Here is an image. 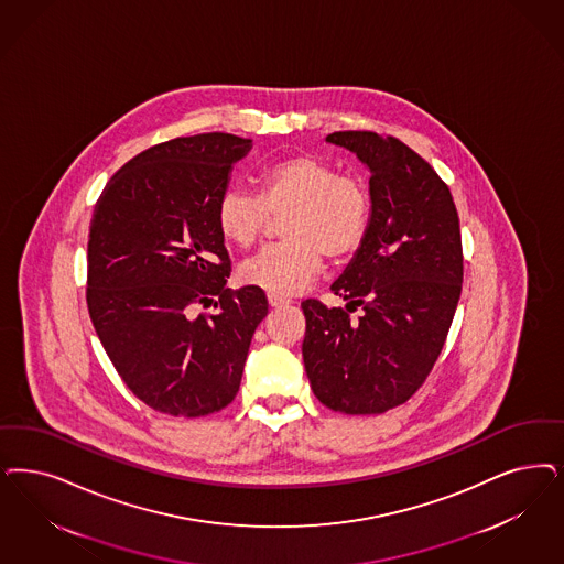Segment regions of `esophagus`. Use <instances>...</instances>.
<instances>
[{"mask_svg":"<svg viewBox=\"0 0 564 564\" xmlns=\"http://www.w3.org/2000/svg\"><path fill=\"white\" fill-rule=\"evenodd\" d=\"M269 304H271V308H283V306L290 304V300L281 297V295H274V293H269Z\"/></svg>","mask_w":564,"mask_h":564,"instance_id":"34e87169","label":"esophagus"}]
</instances>
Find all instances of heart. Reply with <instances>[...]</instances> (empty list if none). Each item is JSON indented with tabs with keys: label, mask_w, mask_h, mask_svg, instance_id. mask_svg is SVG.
<instances>
[{
	"label": "heart",
	"mask_w": 564,
	"mask_h": 564,
	"mask_svg": "<svg viewBox=\"0 0 564 564\" xmlns=\"http://www.w3.org/2000/svg\"><path fill=\"white\" fill-rule=\"evenodd\" d=\"M258 197L225 189L214 208L220 235L241 250L267 234L271 216L285 213V241L248 260L243 283L288 297L304 292L323 271L325 256L341 260L356 252L369 231L370 194L362 178L312 154H292L267 164L258 176Z\"/></svg>",
	"instance_id": "heart-1"
}]
</instances>
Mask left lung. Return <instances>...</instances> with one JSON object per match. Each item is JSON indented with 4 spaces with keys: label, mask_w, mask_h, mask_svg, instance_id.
<instances>
[{
    "label": "left lung",
    "mask_w": 564,
    "mask_h": 564,
    "mask_svg": "<svg viewBox=\"0 0 564 564\" xmlns=\"http://www.w3.org/2000/svg\"><path fill=\"white\" fill-rule=\"evenodd\" d=\"M327 141L369 166L372 206L362 246L330 285L348 306L302 302V356L321 404L381 414L409 402L446 344L463 292L460 223L446 183L400 139L337 131Z\"/></svg>",
    "instance_id": "1"
}]
</instances>
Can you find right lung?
Masks as SVG:
<instances>
[{
	"label": "right lung",
	"instance_id": "right-lung-1",
	"mask_svg": "<svg viewBox=\"0 0 564 564\" xmlns=\"http://www.w3.org/2000/svg\"><path fill=\"white\" fill-rule=\"evenodd\" d=\"M252 139L176 137L137 154L99 195L87 241V308L120 379L162 414L234 402L267 293L227 290L231 258L214 220ZM215 306L216 313L194 314Z\"/></svg>",
	"mask_w": 564,
	"mask_h": 564
}]
</instances>
